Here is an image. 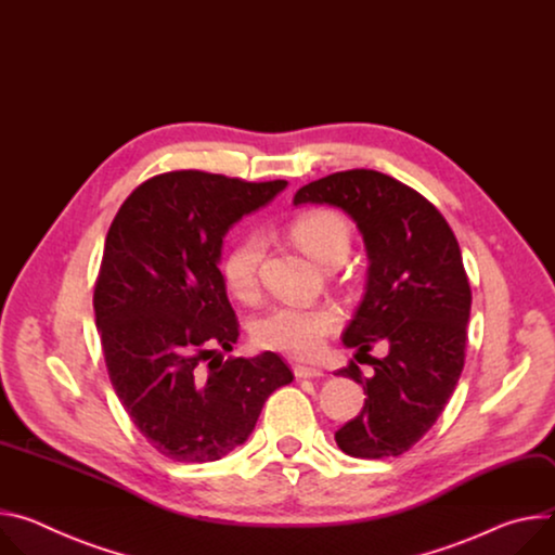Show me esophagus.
<instances>
[{
    "label": "esophagus",
    "mask_w": 555,
    "mask_h": 555,
    "mask_svg": "<svg viewBox=\"0 0 555 555\" xmlns=\"http://www.w3.org/2000/svg\"><path fill=\"white\" fill-rule=\"evenodd\" d=\"M293 375H295L297 379H320V377H324V371H322V367L295 363V365H293Z\"/></svg>",
    "instance_id": "esophagus-1"
}]
</instances>
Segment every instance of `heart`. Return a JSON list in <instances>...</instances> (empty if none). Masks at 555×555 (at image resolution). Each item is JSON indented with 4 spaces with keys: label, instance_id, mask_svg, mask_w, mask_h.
Segmentation results:
<instances>
[{
    "label": "heart",
    "instance_id": "heart-1",
    "mask_svg": "<svg viewBox=\"0 0 555 555\" xmlns=\"http://www.w3.org/2000/svg\"><path fill=\"white\" fill-rule=\"evenodd\" d=\"M291 237L322 267H339L352 244L350 222L331 209L297 216L288 227ZM264 240L258 233L242 235L224 254L220 271L227 291L240 301H254L260 293V264ZM341 326V313L335 306H295L280 304L262 313L251 328L254 341L293 359H313L322 352L326 337Z\"/></svg>",
    "mask_w": 555,
    "mask_h": 555
}]
</instances>
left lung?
Here are the masks:
<instances>
[{
    "label": "left lung",
    "mask_w": 555,
    "mask_h": 555,
    "mask_svg": "<svg viewBox=\"0 0 555 555\" xmlns=\"http://www.w3.org/2000/svg\"><path fill=\"white\" fill-rule=\"evenodd\" d=\"M295 205L344 209L367 251V284L344 331V344L372 365L350 361L337 375L363 386L361 412L335 441L354 459L401 456L433 427L450 401L463 363L472 288L454 231L441 211L408 184L375 169H348L313 180ZM386 343L382 360L366 354Z\"/></svg>",
    "instance_id": "obj_1"
}]
</instances>
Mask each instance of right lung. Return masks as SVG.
Returning a JSON list of instances; mask_svg holds the SVG:
<instances>
[{"mask_svg":"<svg viewBox=\"0 0 555 555\" xmlns=\"http://www.w3.org/2000/svg\"><path fill=\"white\" fill-rule=\"evenodd\" d=\"M284 188L167 171L139 184L109 224L92 299L107 375L139 433L171 461L222 459L293 382L275 352L218 354L240 335L218 269L222 237Z\"/></svg>","mask_w":555,"mask_h":555,"instance_id":"1","label":"right lung"}]
</instances>
